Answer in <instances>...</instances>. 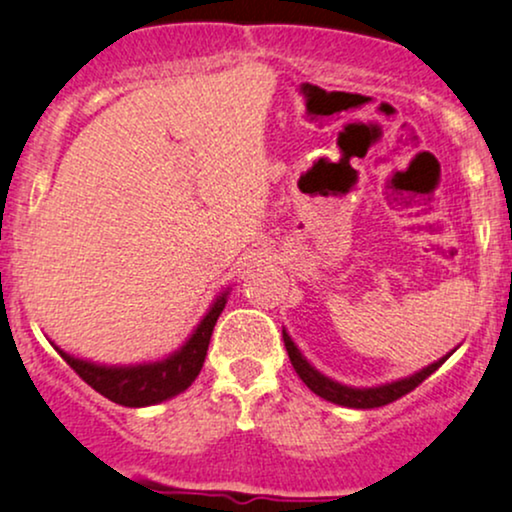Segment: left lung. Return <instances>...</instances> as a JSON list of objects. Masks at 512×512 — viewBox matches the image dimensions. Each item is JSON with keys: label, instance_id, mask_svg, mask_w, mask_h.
<instances>
[{"label": "left lung", "instance_id": "8db88e82", "mask_svg": "<svg viewBox=\"0 0 512 512\" xmlns=\"http://www.w3.org/2000/svg\"><path fill=\"white\" fill-rule=\"evenodd\" d=\"M281 334H284V346H286V351H289L291 366L298 373V378H301L317 397L327 399V402H332V404H339V407H349V409H375V407H385V404L395 402V399L407 395V392L414 390V387H419L421 383H424L428 375L436 373V370L443 366L445 361H448L452 351L457 349L455 346L450 354L438 358V361L428 363L426 368L416 370V373L407 375V378H399V380H392V383L373 385V387H354V385L339 383V380L330 378V375L320 373V370H317L313 363L303 356V351L298 349L296 342H293L291 334L286 332V327L281 330Z\"/></svg>", "mask_w": 512, "mask_h": 512}]
</instances>
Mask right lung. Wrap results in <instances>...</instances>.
Wrapping results in <instances>:
<instances>
[{
  "label": "right lung",
  "instance_id": "obj_1",
  "mask_svg": "<svg viewBox=\"0 0 512 512\" xmlns=\"http://www.w3.org/2000/svg\"><path fill=\"white\" fill-rule=\"evenodd\" d=\"M228 296H231V289L221 291L182 346H178L173 354L156 358V361L108 366V363L86 361V358L67 354L55 344L52 346L79 373L81 380H86L93 390L101 392L110 402L122 404V407H151V404H161L166 399L178 397L180 392H185L195 383L199 370L204 366V358H207L211 332H214L221 310L226 308Z\"/></svg>",
  "mask_w": 512,
  "mask_h": 512
}]
</instances>
